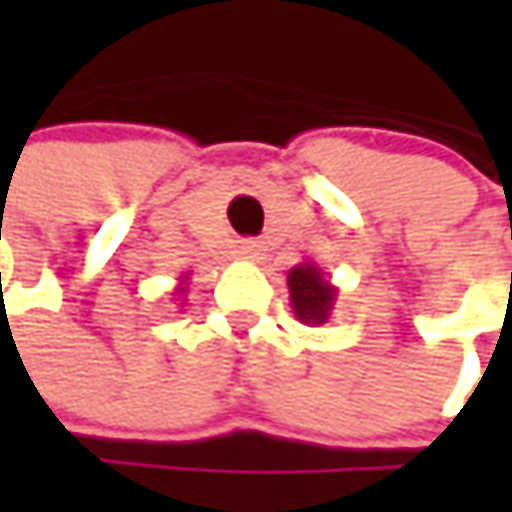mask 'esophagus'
Returning a JSON list of instances; mask_svg holds the SVG:
<instances>
[{
	"label": "esophagus",
	"mask_w": 512,
	"mask_h": 512,
	"mask_svg": "<svg viewBox=\"0 0 512 512\" xmlns=\"http://www.w3.org/2000/svg\"><path fill=\"white\" fill-rule=\"evenodd\" d=\"M259 253H262V245H259V242H245V245H242V256H245V259H259Z\"/></svg>",
	"instance_id": "1"
}]
</instances>
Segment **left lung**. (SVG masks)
Wrapping results in <instances>:
<instances>
[{
    "mask_svg": "<svg viewBox=\"0 0 512 512\" xmlns=\"http://www.w3.org/2000/svg\"><path fill=\"white\" fill-rule=\"evenodd\" d=\"M287 290H290V307L293 316L302 325H325L333 313L339 287L330 285L325 270L316 262H302L287 273Z\"/></svg>",
    "mask_w": 512,
    "mask_h": 512,
    "instance_id": "left-lung-1",
    "label": "left lung"
}]
</instances>
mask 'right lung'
I'll use <instances>...</instances> for the list:
<instances>
[{"mask_svg":"<svg viewBox=\"0 0 512 512\" xmlns=\"http://www.w3.org/2000/svg\"><path fill=\"white\" fill-rule=\"evenodd\" d=\"M173 296H182V299H176V302H185V296H187V276H182V279H179V287L173 290Z\"/></svg>","mask_w":512,"mask_h":512,"instance_id":"1","label":"right lung"}]
</instances>
